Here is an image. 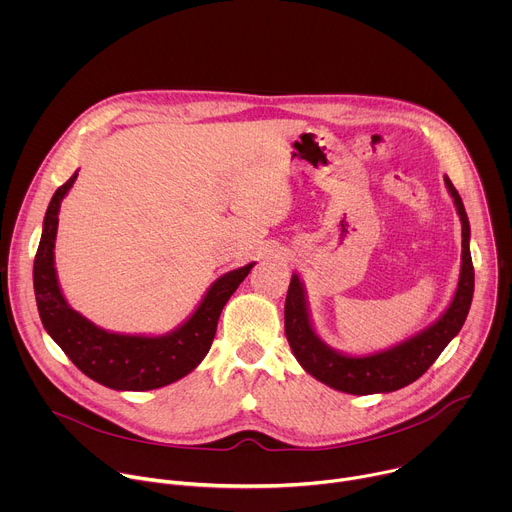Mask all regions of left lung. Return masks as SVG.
<instances>
[{"label":"left lung","mask_w":512,"mask_h":512,"mask_svg":"<svg viewBox=\"0 0 512 512\" xmlns=\"http://www.w3.org/2000/svg\"><path fill=\"white\" fill-rule=\"evenodd\" d=\"M444 182L462 223L460 277L448 308L417 334L369 354L336 350L314 328L304 281L298 273L291 275L285 298V336L300 367L320 383L350 395L393 393L417 381L462 330L474 296L470 221L452 180L444 176Z\"/></svg>","instance_id":"obj_1"}]
</instances>
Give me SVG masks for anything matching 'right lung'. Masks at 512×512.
I'll use <instances>...</instances> for the list:
<instances>
[{"label": "right lung", "instance_id": "add662e5", "mask_svg": "<svg viewBox=\"0 0 512 512\" xmlns=\"http://www.w3.org/2000/svg\"><path fill=\"white\" fill-rule=\"evenodd\" d=\"M79 170L62 184L46 210L42 237L34 259L36 306L48 336L89 379L115 391H152L192 373L210 350L216 324L229 298L253 269V263L218 277L194 312L166 334L111 332L72 310L54 267L58 212Z\"/></svg>", "mask_w": 512, "mask_h": 512}]
</instances>
